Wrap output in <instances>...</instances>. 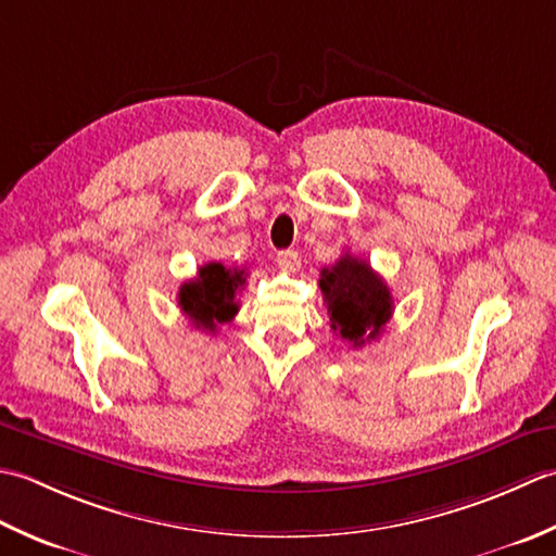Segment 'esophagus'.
Returning <instances> with one entry per match:
<instances>
[{
  "mask_svg": "<svg viewBox=\"0 0 556 556\" xmlns=\"http://www.w3.org/2000/svg\"><path fill=\"white\" fill-rule=\"evenodd\" d=\"M278 266L288 274H294L300 268V254L294 249H282V252H278Z\"/></svg>",
  "mask_w": 556,
  "mask_h": 556,
  "instance_id": "esophagus-1",
  "label": "esophagus"
}]
</instances>
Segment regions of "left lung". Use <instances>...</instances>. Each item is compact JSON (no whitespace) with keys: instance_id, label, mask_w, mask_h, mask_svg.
Here are the masks:
<instances>
[{"instance_id":"left-lung-1","label":"left lung","mask_w":556,"mask_h":556,"mask_svg":"<svg viewBox=\"0 0 556 556\" xmlns=\"http://www.w3.org/2000/svg\"><path fill=\"white\" fill-rule=\"evenodd\" d=\"M319 288L333 333L353 343V348L377 338L393 314L387 282L353 254H343L331 268H324Z\"/></svg>"}]
</instances>
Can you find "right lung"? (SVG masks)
I'll list each match as a JSON object with an SVG mask.
<instances>
[{
    "mask_svg": "<svg viewBox=\"0 0 556 556\" xmlns=\"http://www.w3.org/2000/svg\"><path fill=\"white\" fill-rule=\"evenodd\" d=\"M247 270L211 262L199 268L197 278L182 282L177 302L189 321L203 331H215L218 324H228L240 312L237 292L244 286Z\"/></svg>",
    "mask_w": 556,
    "mask_h": 556,
    "instance_id": "1",
    "label": "right lung"
}]
</instances>
